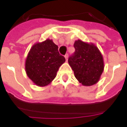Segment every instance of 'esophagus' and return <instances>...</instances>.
<instances>
[{"label":"esophagus","instance_id":"1","mask_svg":"<svg viewBox=\"0 0 127 127\" xmlns=\"http://www.w3.org/2000/svg\"><path fill=\"white\" fill-rule=\"evenodd\" d=\"M68 54H66L65 55H64V58H65V59L66 61H67L68 60Z\"/></svg>","mask_w":127,"mask_h":127}]
</instances>
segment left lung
<instances>
[{"label": "left lung", "mask_w": 127, "mask_h": 127, "mask_svg": "<svg viewBox=\"0 0 127 127\" xmlns=\"http://www.w3.org/2000/svg\"><path fill=\"white\" fill-rule=\"evenodd\" d=\"M74 47L75 52L68 61L74 76L85 86L96 84L104 69L101 52L94 43L84 42L80 39L75 41Z\"/></svg>", "instance_id": "8db88e82"}]
</instances>
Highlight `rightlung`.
<instances>
[{
	"label": "right lung",
	"mask_w": 127,
	"mask_h": 127,
	"mask_svg": "<svg viewBox=\"0 0 127 127\" xmlns=\"http://www.w3.org/2000/svg\"><path fill=\"white\" fill-rule=\"evenodd\" d=\"M65 62L58 46L47 39L35 43L30 50L25 63L27 76L35 85L46 86L56 77L59 67Z\"/></svg>",
	"instance_id": "obj_1"
}]
</instances>
